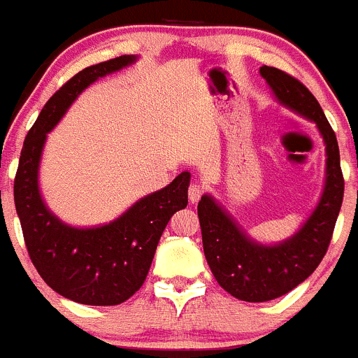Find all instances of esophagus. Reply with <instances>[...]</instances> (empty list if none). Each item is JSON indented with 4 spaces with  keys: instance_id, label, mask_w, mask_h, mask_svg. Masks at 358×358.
<instances>
[{
    "instance_id": "obj_1",
    "label": "esophagus",
    "mask_w": 358,
    "mask_h": 358,
    "mask_svg": "<svg viewBox=\"0 0 358 358\" xmlns=\"http://www.w3.org/2000/svg\"><path fill=\"white\" fill-rule=\"evenodd\" d=\"M201 194H203V186H201V184L193 182L189 187H187V196H189L191 203H194V201L200 200Z\"/></svg>"
}]
</instances>
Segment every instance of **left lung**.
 Wrapping results in <instances>:
<instances>
[{"label":"left lung","mask_w":358,"mask_h":358,"mask_svg":"<svg viewBox=\"0 0 358 358\" xmlns=\"http://www.w3.org/2000/svg\"><path fill=\"white\" fill-rule=\"evenodd\" d=\"M259 73L282 104L317 123L325 143L327 176L318 207L292 238L278 245L252 242L210 196H201L198 219L205 259L226 292L249 303L280 298L317 270L331 243L345 193L338 139L317 99L285 71L263 66Z\"/></svg>","instance_id":"1"}]
</instances>
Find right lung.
I'll return each mask as SVG.
<instances>
[{
    "label": "right lung",
    "mask_w": 358,
    "mask_h": 358,
    "mask_svg": "<svg viewBox=\"0 0 358 358\" xmlns=\"http://www.w3.org/2000/svg\"><path fill=\"white\" fill-rule=\"evenodd\" d=\"M122 55L85 67L48 99L27 132L13 182V200L24 242L40 277L64 298L92 306H113L144 284L160 236L172 215L187 205L189 172L141 198L116 221L88 229L60 222L41 200L38 167L47 134L90 83L132 64Z\"/></svg>",
    "instance_id": "add662e5"
}]
</instances>
